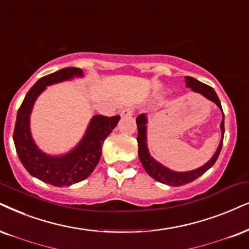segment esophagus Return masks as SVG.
Returning a JSON list of instances; mask_svg holds the SVG:
<instances>
[{
    "label": "esophagus",
    "instance_id": "esophagus-1",
    "mask_svg": "<svg viewBox=\"0 0 249 249\" xmlns=\"http://www.w3.org/2000/svg\"><path fill=\"white\" fill-rule=\"evenodd\" d=\"M133 109L132 108H125V109H123L122 111H121V117H131L132 115H133Z\"/></svg>",
    "mask_w": 249,
    "mask_h": 249
}]
</instances>
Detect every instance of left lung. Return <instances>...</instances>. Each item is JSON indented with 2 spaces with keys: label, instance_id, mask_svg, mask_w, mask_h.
Wrapping results in <instances>:
<instances>
[{
  "label": "left lung",
  "instance_id": "left-lung-1",
  "mask_svg": "<svg viewBox=\"0 0 249 249\" xmlns=\"http://www.w3.org/2000/svg\"><path fill=\"white\" fill-rule=\"evenodd\" d=\"M185 83H186V86L190 87L193 92H196L203 95L204 97L210 100V101L216 103L217 107L222 110L221 101H219L218 96L215 90H213V87L208 86V85L201 83V81L194 79L192 77H185ZM137 127H138V146H139V159L141 163H142V166L146 170V172L155 180L162 182V184L170 185V186H181V185L188 184V182H192L195 180L196 178H199L200 176H202L207 170H209L212 166L215 164L216 160L218 159L219 153H221L222 146H223V137H224V114H223V119L221 123V130H222V140L219 142L218 147H217L216 153L213 154V156L209 160L206 164L201 166V168H197L195 170H192V171L187 172H176L172 171L166 168V166L162 165L161 163H159L156 160H154L152 156H150L149 152H148L147 147V116L144 114H141L137 117Z\"/></svg>",
  "mask_w": 249,
  "mask_h": 249
}]
</instances>
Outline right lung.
<instances>
[{
    "instance_id": "obj_1",
    "label": "right lung",
    "mask_w": 249,
    "mask_h": 249,
    "mask_svg": "<svg viewBox=\"0 0 249 249\" xmlns=\"http://www.w3.org/2000/svg\"><path fill=\"white\" fill-rule=\"evenodd\" d=\"M83 75L78 68H65L45 75L28 90L17 112L14 142L21 164L31 176L57 187L70 186L92 174L101 157L103 141L121 119L119 116H94L80 142L64 155L52 156L37 148L30 131V116L36 97L49 85Z\"/></svg>"
}]
</instances>
